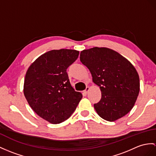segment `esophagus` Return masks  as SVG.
<instances>
[{"label": "esophagus", "mask_w": 156, "mask_h": 156, "mask_svg": "<svg viewBox=\"0 0 156 156\" xmlns=\"http://www.w3.org/2000/svg\"><path fill=\"white\" fill-rule=\"evenodd\" d=\"M89 89H90V87H86V89H85V90H84V93H85V94H87V93L89 92Z\"/></svg>", "instance_id": "esophagus-1"}]
</instances>
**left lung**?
I'll return each mask as SVG.
<instances>
[{"label":"left lung","mask_w":156,"mask_h":156,"mask_svg":"<svg viewBox=\"0 0 156 156\" xmlns=\"http://www.w3.org/2000/svg\"><path fill=\"white\" fill-rule=\"evenodd\" d=\"M80 60L101 91V101L94 105L98 115L110 122L127 115L140 92V78L134 66L108 48L84 49L81 51Z\"/></svg>","instance_id":"left-lung-1"}]
</instances>
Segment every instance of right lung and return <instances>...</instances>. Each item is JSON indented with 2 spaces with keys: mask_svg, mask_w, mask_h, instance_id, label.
Returning <instances> with one entry per match:
<instances>
[{
  "mask_svg": "<svg viewBox=\"0 0 156 156\" xmlns=\"http://www.w3.org/2000/svg\"><path fill=\"white\" fill-rule=\"evenodd\" d=\"M79 54L75 49H53L38 57L26 71V99L33 111L49 123L69 119L83 97L71 87L67 73Z\"/></svg>",
  "mask_w": 156,
  "mask_h": 156,
  "instance_id": "right-lung-1",
  "label": "right lung"
}]
</instances>
